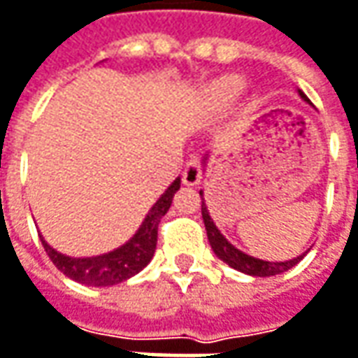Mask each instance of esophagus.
Returning <instances> with one entry per match:
<instances>
[{"mask_svg":"<svg viewBox=\"0 0 358 358\" xmlns=\"http://www.w3.org/2000/svg\"><path fill=\"white\" fill-rule=\"evenodd\" d=\"M202 178V170H200V159L199 156H192V158L186 162L184 166V172H182V182L186 186H196Z\"/></svg>","mask_w":358,"mask_h":358,"instance_id":"1","label":"esophagus"}]
</instances>
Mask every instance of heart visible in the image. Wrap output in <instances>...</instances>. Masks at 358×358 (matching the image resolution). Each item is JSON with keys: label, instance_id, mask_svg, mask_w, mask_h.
<instances>
[{"label": "heart", "instance_id": "heart-1", "mask_svg": "<svg viewBox=\"0 0 358 358\" xmlns=\"http://www.w3.org/2000/svg\"><path fill=\"white\" fill-rule=\"evenodd\" d=\"M239 91H241V80L239 78H233V76H227V78L217 80L210 87L208 96H210V103L213 105L222 107V105H229L235 96L239 95Z\"/></svg>", "mask_w": 358, "mask_h": 358}]
</instances>
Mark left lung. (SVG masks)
Instances as JSON below:
<instances>
[{"label":"left lung","mask_w":358,"mask_h":358,"mask_svg":"<svg viewBox=\"0 0 358 358\" xmlns=\"http://www.w3.org/2000/svg\"><path fill=\"white\" fill-rule=\"evenodd\" d=\"M300 96L304 101H308L302 91H300ZM200 199H202V190H200ZM202 221H204V227H206V237H208V243H210L215 255L221 262L227 263V265H231L233 269H237L241 273H247V275L269 278V275L284 273L287 269H292L306 255V253L304 255H298L296 259H289V262H263V259H257V257H251V255L243 253L241 249H237L235 245H231V243L227 241L224 235L217 229V224H215V221L208 215V208L204 204V199H202Z\"/></svg>","instance_id":"8db88e82"}]
</instances>
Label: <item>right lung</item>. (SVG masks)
Returning a JSON list of instances; mask_svg holds the SVG:
<instances>
[{"instance_id": "add662e5", "label": "right lung", "mask_w": 358, "mask_h": 358, "mask_svg": "<svg viewBox=\"0 0 358 358\" xmlns=\"http://www.w3.org/2000/svg\"><path fill=\"white\" fill-rule=\"evenodd\" d=\"M180 190V178H176L168 190L158 199V202L152 206V210L145 215L141 227L137 233L121 247L105 255L96 257H69L58 253L48 243L42 239V245L48 253L52 263L74 282L85 285H95V287H105V285H115L134 278L139 273L148 263L152 262L156 243H158V224L162 217L168 213L174 194Z\"/></svg>"}]
</instances>
